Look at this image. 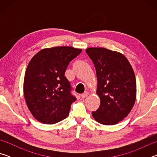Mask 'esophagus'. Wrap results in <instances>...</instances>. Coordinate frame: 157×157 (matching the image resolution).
<instances>
[{
  "label": "esophagus",
  "instance_id": "1",
  "mask_svg": "<svg viewBox=\"0 0 157 157\" xmlns=\"http://www.w3.org/2000/svg\"><path fill=\"white\" fill-rule=\"evenodd\" d=\"M88 95H89V93L88 92H84V94H82L81 97H82V98H85L86 97L88 96Z\"/></svg>",
  "mask_w": 157,
  "mask_h": 157
}]
</instances>
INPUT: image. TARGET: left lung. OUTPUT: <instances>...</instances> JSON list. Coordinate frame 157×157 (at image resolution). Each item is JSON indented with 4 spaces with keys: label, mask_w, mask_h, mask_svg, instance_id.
Segmentation results:
<instances>
[{
    "label": "left lung",
    "mask_w": 157,
    "mask_h": 157,
    "mask_svg": "<svg viewBox=\"0 0 157 157\" xmlns=\"http://www.w3.org/2000/svg\"><path fill=\"white\" fill-rule=\"evenodd\" d=\"M87 55L95 66L100 105L92 116L98 123L112 125L123 121L134 106L136 95L134 72L121 53L104 48H89Z\"/></svg>",
    "instance_id": "obj_1"
}]
</instances>
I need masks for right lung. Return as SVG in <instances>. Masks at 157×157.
I'll return each instance as SVG.
<instances>
[{
    "label": "right lung",
    "instance_id": "add662e5",
    "mask_svg": "<svg viewBox=\"0 0 157 157\" xmlns=\"http://www.w3.org/2000/svg\"><path fill=\"white\" fill-rule=\"evenodd\" d=\"M81 52L70 46L54 47L40 50L30 60L23 91L29 110L37 121L55 124L68 116L76 98L64 74L69 63Z\"/></svg>",
    "mask_w": 157,
    "mask_h": 157
}]
</instances>
